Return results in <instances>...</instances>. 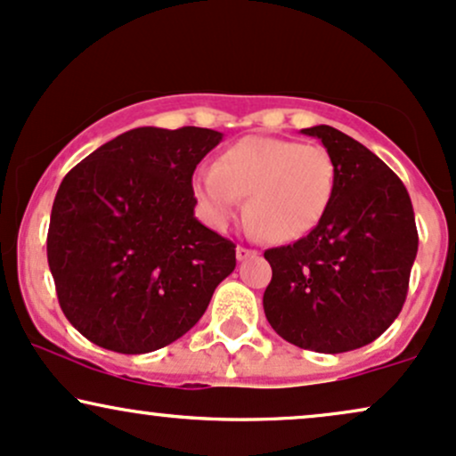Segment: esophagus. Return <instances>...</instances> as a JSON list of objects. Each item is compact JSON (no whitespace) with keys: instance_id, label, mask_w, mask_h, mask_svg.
<instances>
[{"instance_id":"1","label":"esophagus","mask_w":456,"mask_h":456,"mask_svg":"<svg viewBox=\"0 0 456 456\" xmlns=\"http://www.w3.org/2000/svg\"><path fill=\"white\" fill-rule=\"evenodd\" d=\"M256 252L250 250V248H244V246H238L235 248V256H238V261H244V259H250V256H255Z\"/></svg>"}]
</instances>
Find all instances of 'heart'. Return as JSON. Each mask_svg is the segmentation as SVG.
<instances>
[{
	"label": "heart",
	"mask_w": 456,
	"mask_h": 456,
	"mask_svg": "<svg viewBox=\"0 0 456 456\" xmlns=\"http://www.w3.org/2000/svg\"><path fill=\"white\" fill-rule=\"evenodd\" d=\"M336 183V163L325 146L248 135L224 148L214 169L197 172L193 191L216 227L232 221L240 197H246L252 232L272 244H287L322 221Z\"/></svg>",
	"instance_id": "1"
}]
</instances>
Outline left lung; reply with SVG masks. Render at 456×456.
<instances>
[{
    "label": "left lung",
    "instance_id": "8db88e82",
    "mask_svg": "<svg viewBox=\"0 0 456 456\" xmlns=\"http://www.w3.org/2000/svg\"><path fill=\"white\" fill-rule=\"evenodd\" d=\"M301 134L333 157L336 193L305 238L265 250L263 310L295 346L348 353L382 336L403 308L419 250L412 201L397 174L350 135L329 125Z\"/></svg>",
    "mask_w": 456,
    "mask_h": 456
}]
</instances>
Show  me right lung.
Wrapping results in <instances>:
<instances>
[{"mask_svg":"<svg viewBox=\"0 0 456 456\" xmlns=\"http://www.w3.org/2000/svg\"><path fill=\"white\" fill-rule=\"evenodd\" d=\"M221 131L138 127L82 159L54 197L48 267L86 339L142 354L183 338L235 270V244L195 218L191 178Z\"/></svg>","mask_w":456,"mask_h":456,"instance_id":"1","label":"right lung"}]
</instances>
